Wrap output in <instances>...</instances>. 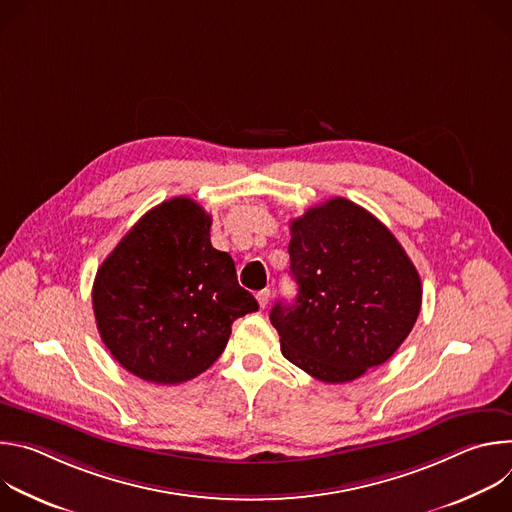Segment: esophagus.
<instances>
[{
	"mask_svg": "<svg viewBox=\"0 0 512 512\" xmlns=\"http://www.w3.org/2000/svg\"><path fill=\"white\" fill-rule=\"evenodd\" d=\"M269 298H271V289H261V291H257V302H259V306L261 308H265L267 304H269Z\"/></svg>",
	"mask_w": 512,
	"mask_h": 512,
	"instance_id": "esophagus-1",
	"label": "esophagus"
}]
</instances>
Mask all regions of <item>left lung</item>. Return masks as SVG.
Instances as JSON below:
<instances>
[{
    "label": "left lung",
    "mask_w": 512,
    "mask_h": 512,
    "mask_svg": "<svg viewBox=\"0 0 512 512\" xmlns=\"http://www.w3.org/2000/svg\"><path fill=\"white\" fill-rule=\"evenodd\" d=\"M298 296L269 320L281 354L324 383H348L387 362L421 310V279L369 210L330 198L289 225Z\"/></svg>",
    "instance_id": "left-lung-1"
}]
</instances>
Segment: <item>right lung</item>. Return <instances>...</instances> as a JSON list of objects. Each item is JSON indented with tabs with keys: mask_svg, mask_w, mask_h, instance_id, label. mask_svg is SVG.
Wrapping results in <instances>:
<instances>
[{
	"mask_svg": "<svg viewBox=\"0 0 512 512\" xmlns=\"http://www.w3.org/2000/svg\"><path fill=\"white\" fill-rule=\"evenodd\" d=\"M212 218L186 196L145 212L101 263L93 310L101 340L131 375L178 385L223 354L237 318L259 304L229 253L210 245Z\"/></svg>",
	"mask_w": 512,
	"mask_h": 512,
	"instance_id": "right-lung-1",
	"label": "right lung"
}]
</instances>
